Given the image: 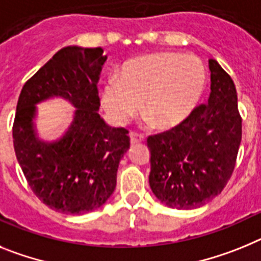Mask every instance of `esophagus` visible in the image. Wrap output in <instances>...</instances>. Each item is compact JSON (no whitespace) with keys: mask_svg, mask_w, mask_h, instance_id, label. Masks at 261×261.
<instances>
[{"mask_svg":"<svg viewBox=\"0 0 261 261\" xmlns=\"http://www.w3.org/2000/svg\"><path fill=\"white\" fill-rule=\"evenodd\" d=\"M144 137L142 135V134L139 133H131L130 135V140H131V143L135 144V143H139V142H143Z\"/></svg>","mask_w":261,"mask_h":261,"instance_id":"1","label":"esophagus"}]
</instances>
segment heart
<instances>
[{"mask_svg": "<svg viewBox=\"0 0 261 261\" xmlns=\"http://www.w3.org/2000/svg\"><path fill=\"white\" fill-rule=\"evenodd\" d=\"M206 69L201 59L180 52H155L124 63L119 80L110 77L101 103L115 124H126L142 110L162 130L184 123L202 98Z\"/></svg>", "mask_w": 261, "mask_h": 261, "instance_id": "1", "label": "heart"}]
</instances>
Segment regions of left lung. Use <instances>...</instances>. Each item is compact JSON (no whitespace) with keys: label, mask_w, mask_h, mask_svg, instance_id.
<instances>
[{"label":"left lung","mask_w":261,"mask_h":261,"mask_svg":"<svg viewBox=\"0 0 261 261\" xmlns=\"http://www.w3.org/2000/svg\"><path fill=\"white\" fill-rule=\"evenodd\" d=\"M210 97L184 123L151 135L149 187L164 205L196 209L218 196L234 172L242 118L234 81L210 59Z\"/></svg>","instance_id":"1"}]
</instances>
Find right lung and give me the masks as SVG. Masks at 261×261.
Returning <instances> with one entry per match:
<instances>
[{
    "label": "right lung",
    "instance_id": "right-lung-1",
    "mask_svg": "<svg viewBox=\"0 0 261 261\" xmlns=\"http://www.w3.org/2000/svg\"><path fill=\"white\" fill-rule=\"evenodd\" d=\"M105 62L101 47H64L26 81L18 98L15 156L34 194L56 212L85 214L101 207L114 192L118 165L130 147L128 131L110 127L97 113ZM54 96L76 110L65 135L46 142L35 131V105Z\"/></svg>",
    "mask_w": 261,
    "mask_h": 261
}]
</instances>
